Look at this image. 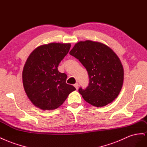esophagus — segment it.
Wrapping results in <instances>:
<instances>
[{"label":"esophagus","mask_w":147,"mask_h":147,"mask_svg":"<svg viewBox=\"0 0 147 147\" xmlns=\"http://www.w3.org/2000/svg\"><path fill=\"white\" fill-rule=\"evenodd\" d=\"M74 87L76 88L77 90L78 89V88H79V84H78V83H76L74 85Z\"/></svg>","instance_id":"34e87169"}]
</instances>
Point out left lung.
<instances>
[{
	"label": "left lung",
	"mask_w": 147,
	"mask_h": 147,
	"mask_svg": "<svg viewBox=\"0 0 147 147\" xmlns=\"http://www.w3.org/2000/svg\"><path fill=\"white\" fill-rule=\"evenodd\" d=\"M86 68L89 84L79 92L96 107L105 106L118 96L122 88L124 69L120 59L109 47L99 42L79 41L69 52Z\"/></svg>",
	"instance_id": "left-lung-1"
}]
</instances>
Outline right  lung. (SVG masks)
Returning <instances> with one entry per match:
<instances>
[{"label":"right lung","mask_w":147,"mask_h":147,"mask_svg":"<svg viewBox=\"0 0 147 147\" xmlns=\"http://www.w3.org/2000/svg\"><path fill=\"white\" fill-rule=\"evenodd\" d=\"M70 47V43L59 42L41 45L27 59L22 71L23 86L33 105L40 109L59 107L76 90L66 83L67 75L57 68Z\"/></svg>","instance_id":"obj_1"}]
</instances>
